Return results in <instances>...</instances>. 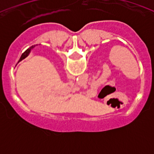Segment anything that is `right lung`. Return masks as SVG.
Instances as JSON below:
<instances>
[{
	"instance_id": "right-lung-1",
	"label": "right lung",
	"mask_w": 154,
	"mask_h": 154,
	"mask_svg": "<svg viewBox=\"0 0 154 154\" xmlns=\"http://www.w3.org/2000/svg\"><path fill=\"white\" fill-rule=\"evenodd\" d=\"M34 47H35V46H31V48H28V49H27L26 51H24V52L23 53V54H22V55H21V58H20V61L23 60V59H24V58H26V57L28 56V54H29L30 51H31V48H33Z\"/></svg>"
}]
</instances>
